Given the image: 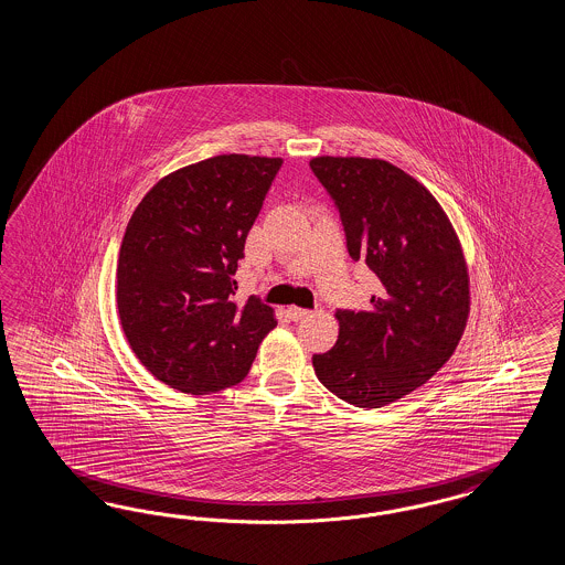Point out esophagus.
I'll list each match as a JSON object with an SVG mask.
<instances>
[{"label":"esophagus","mask_w":565,"mask_h":565,"mask_svg":"<svg viewBox=\"0 0 565 565\" xmlns=\"http://www.w3.org/2000/svg\"><path fill=\"white\" fill-rule=\"evenodd\" d=\"M308 315H310V310H307V308H288V317H290L291 321H302V319H307Z\"/></svg>","instance_id":"obj_1"}]
</instances>
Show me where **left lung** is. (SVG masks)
<instances>
[{
    "instance_id": "left-lung-1",
    "label": "left lung",
    "mask_w": 565,
    "mask_h": 565,
    "mask_svg": "<svg viewBox=\"0 0 565 565\" xmlns=\"http://www.w3.org/2000/svg\"><path fill=\"white\" fill-rule=\"evenodd\" d=\"M345 246L383 290L371 310L338 308L340 338L312 366L331 394L381 408L435 375L462 338L470 296L458 236L420 182L383 159L315 157Z\"/></svg>"
}]
</instances>
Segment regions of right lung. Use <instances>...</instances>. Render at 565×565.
I'll list each match as a JSON object with an SVG mask.
<instances>
[{"mask_svg":"<svg viewBox=\"0 0 565 565\" xmlns=\"http://www.w3.org/2000/svg\"><path fill=\"white\" fill-rule=\"evenodd\" d=\"M281 159L217 154L159 180L121 239L118 310L138 360L184 394L236 385L277 326L236 269Z\"/></svg>","mask_w":565,"mask_h":565,"instance_id":"1","label":"right lung"}]
</instances>
